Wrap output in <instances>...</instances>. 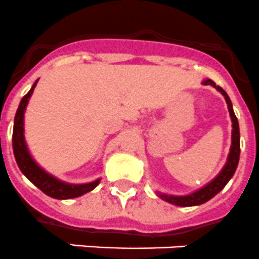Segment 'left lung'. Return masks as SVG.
I'll list each match as a JSON object with an SVG mask.
<instances>
[{
    "mask_svg": "<svg viewBox=\"0 0 259 259\" xmlns=\"http://www.w3.org/2000/svg\"><path fill=\"white\" fill-rule=\"evenodd\" d=\"M205 86H213L214 89H217L220 93L224 95L226 103H228V108H229V114L232 117L233 123V131H232V147H230L229 157H228V161H226L225 166L222 168V170L220 172V175L215 177L214 180H211L208 185H205L204 188L198 189V191L193 192V193L188 194V196H170V194H164L157 192V196H159L161 200L169 202V204L177 205V206H196V205H201L204 202L209 201L210 198H213L215 194L221 192L225 185L229 183V180L233 177L234 172L237 169V165H238V161H240V125H238V120H237L236 114L233 111L232 100L228 96V94L225 93V90L221 89L220 86H215V83L210 79H206L202 82Z\"/></svg>",
    "mask_w": 259,
    "mask_h": 259,
    "instance_id": "1",
    "label": "left lung"
}]
</instances>
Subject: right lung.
Segmentation results:
<instances>
[{
  "label": "right lung",
  "mask_w": 259,
  "mask_h": 259,
  "mask_svg": "<svg viewBox=\"0 0 259 259\" xmlns=\"http://www.w3.org/2000/svg\"><path fill=\"white\" fill-rule=\"evenodd\" d=\"M38 79L30 89L29 93L21 99V103L17 110L16 117H14V127H13V152L14 157L18 164L21 172L29 179L31 183L45 194L50 197L57 198V200H68V198H75L93 191L94 188L99 185L100 179L89 184H67L63 181L58 180L50 173L45 172L39 165L33 160L31 155L29 153V149L26 147L25 136H23V114L26 110L27 102L34 91V87L37 86Z\"/></svg>",
  "instance_id": "1"
}]
</instances>
